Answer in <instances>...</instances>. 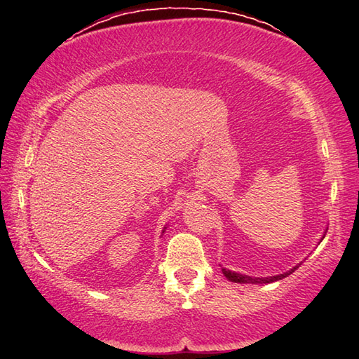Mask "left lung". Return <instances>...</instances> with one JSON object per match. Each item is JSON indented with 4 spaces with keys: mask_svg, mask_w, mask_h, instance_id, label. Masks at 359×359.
I'll list each match as a JSON object with an SVG mask.
<instances>
[{
    "mask_svg": "<svg viewBox=\"0 0 359 359\" xmlns=\"http://www.w3.org/2000/svg\"><path fill=\"white\" fill-rule=\"evenodd\" d=\"M296 269L297 266H294V269H292L284 274H278V276H270V278H251V276H245V274H239V273H234V271L225 270V269L222 271L226 276V279H230L231 282H239V284H270V282L284 279L285 276H288L290 273H293Z\"/></svg>",
    "mask_w": 359,
    "mask_h": 359,
    "instance_id": "1",
    "label": "left lung"
}]
</instances>
